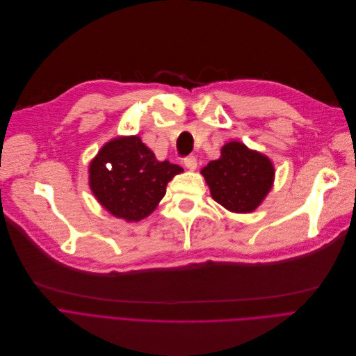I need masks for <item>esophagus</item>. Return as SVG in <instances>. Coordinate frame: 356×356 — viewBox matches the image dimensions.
<instances>
[{"label":"esophagus","instance_id":"34e87169","mask_svg":"<svg viewBox=\"0 0 356 356\" xmlns=\"http://www.w3.org/2000/svg\"><path fill=\"white\" fill-rule=\"evenodd\" d=\"M184 165L187 166V169H190V171H195L197 169V159L195 156H187L184 159Z\"/></svg>","mask_w":356,"mask_h":356}]
</instances>
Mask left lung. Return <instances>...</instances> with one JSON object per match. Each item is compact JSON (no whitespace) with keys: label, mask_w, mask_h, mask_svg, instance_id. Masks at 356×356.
Listing matches in <instances>:
<instances>
[{"label":"left lung","mask_w":356,"mask_h":356,"mask_svg":"<svg viewBox=\"0 0 356 356\" xmlns=\"http://www.w3.org/2000/svg\"><path fill=\"white\" fill-rule=\"evenodd\" d=\"M201 175L220 206L252 213L273 188L275 168L268 156L233 140L222 147V156L201 169Z\"/></svg>","instance_id":"1"}]
</instances>
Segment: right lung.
<instances>
[{
  "instance_id": "add662e5",
  "label": "right lung",
  "mask_w": 356,
  "mask_h": 356,
  "mask_svg": "<svg viewBox=\"0 0 356 356\" xmlns=\"http://www.w3.org/2000/svg\"><path fill=\"white\" fill-rule=\"evenodd\" d=\"M90 188L114 217L139 222L156 209L166 185L184 169L158 161L139 136L107 142L90 163Z\"/></svg>"
}]
</instances>
